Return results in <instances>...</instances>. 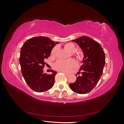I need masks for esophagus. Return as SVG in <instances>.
I'll return each mask as SVG.
<instances>
[{"mask_svg":"<svg viewBox=\"0 0 124 124\" xmlns=\"http://www.w3.org/2000/svg\"><path fill=\"white\" fill-rule=\"evenodd\" d=\"M62 73H64V74H65V75H66L67 76H68V75H69V74L68 73H66V72H61Z\"/></svg>","mask_w":124,"mask_h":124,"instance_id":"obj_1","label":"esophagus"}]
</instances>
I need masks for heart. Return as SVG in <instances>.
I'll list each match as a JSON object with an SVG mask.
<instances>
[{
    "label": "heart",
    "mask_w": 124,
    "mask_h": 124,
    "mask_svg": "<svg viewBox=\"0 0 124 124\" xmlns=\"http://www.w3.org/2000/svg\"><path fill=\"white\" fill-rule=\"evenodd\" d=\"M64 49L67 51L73 53L75 51V46L72 43H68L64 45ZM56 51V48L54 47L51 51V54L54 55ZM77 65V62L74 60H58L54 64V68L56 70L60 72H68L73 67Z\"/></svg>",
    "instance_id": "obj_1"
}]
</instances>
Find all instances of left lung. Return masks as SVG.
Returning <instances> with one entry per match:
<instances>
[{"label":"left lung","mask_w":124,"mask_h":124,"mask_svg":"<svg viewBox=\"0 0 124 124\" xmlns=\"http://www.w3.org/2000/svg\"><path fill=\"white\" fill-rule=\"evenodd\" d=\"M72 41L82 50L84 57L79 70H83L82 75H79L75 83L70 84V87L77 93L85 94L91 91L100 80L106 63L105 54L100 44L88 37H79Z\"/></svg>","instance_id":"1"}]
</instances>
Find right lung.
Listing matches in <instances>:
<instances>
[{
	"label": "right lung",
	"instance_id": "add662e5",
	"mask_svg": "<svg viewBox=\"0 0 124 124\" xmlns=\"http://www.w3.org/2000/svg\"><path fill=\"white\" fill-rule=\"evenodd\" d=\"M59 43L45 37H36L25 42L20 52V63L23 77L29 87L33 91L43 92L51 89L57 73L51 70L52 74L44 73L45 60L49 57L51 50Z\"/></svg>",
	"mask_w": 124,
	"mask_h": 124
}]
</instances>
